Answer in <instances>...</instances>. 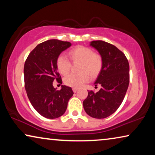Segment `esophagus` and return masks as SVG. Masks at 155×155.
<instances>
[{
  "mask_svg": "<svg viewBox=\"0 0 155 155\" xmlns=\"http://www.w3.org/2000/svg\"><path fill=\"white\" fill-rule=\"evenodd\" d=\"M73 91L74 92H76L78 91V88H73Z\"/></svg>",
  "mask_w": 155,
  "mask_h": 155,
  "instance_id": "34e87169",
  "label": "esophagus"
}]
</instances>
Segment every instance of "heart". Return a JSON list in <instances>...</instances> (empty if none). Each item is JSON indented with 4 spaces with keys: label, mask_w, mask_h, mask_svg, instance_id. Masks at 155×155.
Instances as JSON below:
<instances>
[{
    "label": "heart",
    "mask_w": 155,
    "mask_h": 155,
    "mask_svg": "<svg viewBox=\"0 0 155 155\" xmlns=\"http://www.w3.org/2000/svg\"><path fill=\"white\" fill-rule=\"evenodd\" d=\"M68 56L73 63L80 62L78 71L80 72L69 74L65 77L63 82L67 86L79 88L89 81L90 75L92 78L97 77L102 69V57L87 46H75L69 51ZM56 65L59 73L62 75L68 73L71 68V61L63 54L57 57Z\"/></svg>",
    "instance_id": "b5f03b06"
}]
</instances>
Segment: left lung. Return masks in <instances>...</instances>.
<instances>
[{
    "label": "left lung",
    "instance_id": "obj_1",
    "mask_svg": "<svg viewBox=\"0 0 155 155\" xmlns=\"http://www.w3.org/2000/svg\"><path fill=\"white\" fill-rule=\"evenodd\" d=\"M90 46L102 57L103 67L94 82L101 88L97 92L88 91L83 101L84 111L91 117L107 118L118 109L128 90L130 75L128 59L121 51L113 44L97 40Z\"/></svg>",
    "mask_w": 155,
    "mask_h": 155
}]
</instances>
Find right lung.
<instances>
[{"mask_svg":"<svg viewBox=\"0 0 155 155\" xmlns=\"http://www.w3.org/2000/svg\"><path fill=\"white\" fill-rule=\"evenodd\" d=\"M71 46V42L50 39L38 44L30 52L25 63V87L32 107L47 118L60 117L66 111L68 102L73 95L72 88L62 85L60 90L53 82L62 84L57 71L56 58Z\"/></svg>","mask_w":155,"mask_h":155,"instance_id":"1","label":"right lung"}]
</instances>
